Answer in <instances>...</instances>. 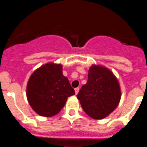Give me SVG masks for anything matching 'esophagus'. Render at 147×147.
I'll return each instance as SVG.
<instances>
[{"mask_svg": "<svg viewBox=\"0 0 147 147\" xmlns=\"http://www.w3.org/2000/svg\"><path fill=\"white\" fill-rule=\"evenodd\" d=\"M79 91H80V88H75V93H76V94H77V93H79Z\"/></svg>", "mask_w": 147, "mask_h": 147, "instance_id": "esophagus-1", "label": "esophagus"}]
</instances>
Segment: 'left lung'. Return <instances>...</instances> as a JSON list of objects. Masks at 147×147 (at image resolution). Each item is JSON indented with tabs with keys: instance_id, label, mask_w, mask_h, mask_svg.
<instances>
[{
	"instance_id": "obj_1",
	"label": "left lung",
	"mask_w": 147,
	"mask_h": 147,
	"mask_svg": "<svg viewBox=\"0 0 147 147\" xmlns=\"http://www.w3.org/2000/svg\"><path fill=\"white\" fill-rule=\"evenodd\" d=\"M83 110L90 117L102 119L113 111L121 98L119 83L107 67L93 65L88 82L77 94Z\"/></svg>"
}]
</instances>
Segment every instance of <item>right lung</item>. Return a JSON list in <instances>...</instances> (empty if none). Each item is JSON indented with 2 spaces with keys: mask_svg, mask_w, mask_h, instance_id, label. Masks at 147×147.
Listing matches in <instances>:
<instances>
[{
  "mask_svg": "<svg viewBox=\"0 0 147 147\" xmlns=\"http://www.w3.org/2000/svg\"><path fill=\"white\" fill-rule=\"evenodd\" d=\"M75 94L60 64L48 63L30 76L26 96L31 107L38 115L51 117L63 108L67 98Z\"/></svg>",
  "mask_w": 147,
  "mask_h": 147,
  "instance_id": "obj_1",
  "label": "right lung"
}]
</instances>
